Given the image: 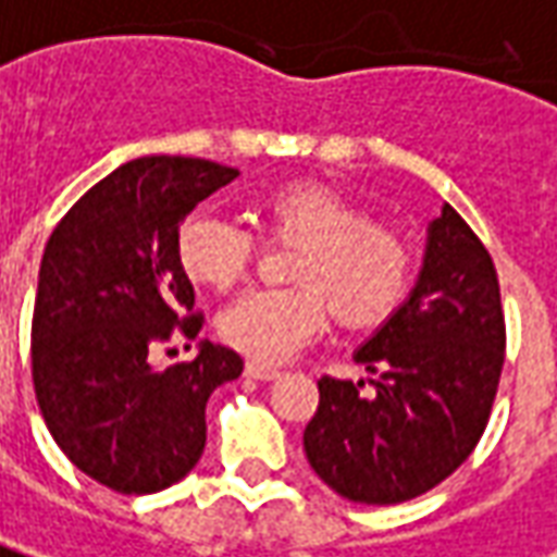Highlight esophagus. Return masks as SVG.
<instances>
[{"mask_svg": "<svg viewBox=\"0 0 557 557\" xmlns=\"http://www.w3.org/2000/svg\"><path fill=\"white\" fill-rule=\"evenodd\" d=\"M247 374H249V377H256V381H277V377H280L277 369H271V366H262V362H247Z\"/></svg>", "mask_w": 557, "mask_h": 557, "instance_id": "obj_1", "label": "esophagus"}]
</instances>
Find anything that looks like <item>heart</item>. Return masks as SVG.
I'll return each instance as SVG.
<instances>
[{"mask_svg":"<svg viewBox=\"0 0 557 557\" xmlns=\"http://www.w3.org/2000/svg\"><path fill=\"white\" fill-rule=\"evenodd\" d=\"M259 219L274 240H293L289 280L298 289H249L219 310V338L256 362H283L326 329L329 308L347 329L387 320L408 293L411 252L387 225L326 185L295 183L264 195ZM256 240L213 213L176 231V262L198 289H228L247 274Z\"/></svg>","mask_w":557,"mask_h":557,"instance_id":"1","label":"heart"}]
</instances>
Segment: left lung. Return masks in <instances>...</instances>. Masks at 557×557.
<instances>
[{"label": "left lung", "mask_w": 557, "mask_h": 557, "mask_svg": "<svg viewBox=\"0 0 557 557\" xmlns=\"http://www.w3.org/2000/svg\"><path fill=\"white\" fill-rule=\"evenodd\" d=\"M506 350L497 271L454 210L426 225L406 301L354 350L369 377H320L313 472L344 500L393 506L445 482L485 433ZM373 387L362 394L361 387Z\"/></svg>", "instance_id": "1"}]
</instances>
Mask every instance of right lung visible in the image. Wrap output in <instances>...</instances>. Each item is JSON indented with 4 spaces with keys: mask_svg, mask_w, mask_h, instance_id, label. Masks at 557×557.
<instances>
[{
    "mask_svg": "<svg viewBox=\"0 0 557 557\" xmlns=\"http://www.w3.org/2000/svg\"><path fill=\"white\" fill-rule=\"evenodd\" d=\"M240 170L146 154L85 191L51 234L33 310V384L60 451L121 494H158L185 479L207 445V399L244 372L222 344L191 362L151 357L195 338V289L176 262L185 215Z\"/></svg>",
    "mask_w": 557,
    "mask_h": 557,
    "instance_id": "obj_1",
    "label": "right lung"
}]
</instances>
